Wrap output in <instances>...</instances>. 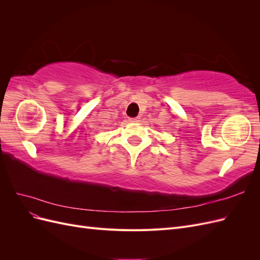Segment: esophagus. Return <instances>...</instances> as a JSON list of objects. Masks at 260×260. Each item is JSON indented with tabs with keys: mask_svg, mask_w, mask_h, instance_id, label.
<instances>
[{
	"mask_svg": "<svg viewBox=\"0 0 260 260\" xmlns=\"http://www.w3.org/2000/svg\"><path fill=\"white\" fill-rule=\"evenodd\" d=\"M140 119H141L140 117H135V118H130L129 121H130V122H139Z\"/></svg>",
	"mask_w": 260,
	"mask_h": 260,
	"instance_id": "esophagus-1",
	"label": "esophagus"
}]
</instances>
